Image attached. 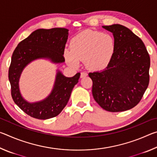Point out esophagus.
Instances as JSON below:
<instances>
[{"label": "esophagus", "instance_id": "1", "mask_svg": "<svg viewBox=\"0 0 157 157\" xmlns=\"http://www.w3.org/2000/svg\"><path fill=\"white\" fill-rule=\"evenodd\" d=\"M88 75V74H87V73H85V72H81L80 73V78H84V77H86Z\"/></svg>", "mask_w": 157, "mask_h": 157}]
</instances>
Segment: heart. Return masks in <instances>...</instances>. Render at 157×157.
<instances>
[{"mask_svg": "<svg viewBox=\"0 0 157 157\" xmlns=\"http://www.w3.org/2000/svg\"><path fill=\"white\" fill-rule=\"evenodd\" d=\"M115 48V40L110 34L86 30L71 39V50H65L63 56L73 67L78 66L79 61H84L89 70L100 71L109 63Z\"/></svg>", "mask_w": 157, "mask_h": 157, "instance_id": "1", "label": "heart"}]
</instances>
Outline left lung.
I'll list each match as a JSON object with an SVG mask.
<instances>
[{
	"instance_id": "left-lung-1",
	"label": "left lung",
	"mask_w": 157,
	"mask_h": 157,
	"mask_svg": "<svg viewBox=\"0 0 157 157\" xmlns=\"http://www.w3.org/2000/svg\"><path fill=\"white\" fill-rule=\"evenodd\" d=\"M102 27L113 33L116 48L104 70L89 73L93 96L107 111L129 110L139 104L148 86L150 55L141 39L125 26Z\"/></svg>"
}]
</instances>
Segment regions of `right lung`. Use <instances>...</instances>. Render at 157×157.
Here are the masks:
<instances>
[{
    "mask_svg": "<svg viewBox=\"0 0 157 157\" xmlns=\"http://www.w3.org/2000/svg\"><path fill=\"white\" fill-rule=\"evenodd\" d=\"M68 31L62 28L39 29L21 41L13 52L8 73L12 99L21 110L33 118L46 120L59 115L67 105L73 87L78 82L79 73L72 78H66L58 72L50 95L41 102L33 104L27 102L21 97L18 89L21 73L33 60L46 57L55 63L64 62L63 55Z\"/></svg>",
    "mask_w": 157,
    "mask_h": 157,
    "instance_id": "right-lung-1",
    "label": "right lung"
}]
</instances>
